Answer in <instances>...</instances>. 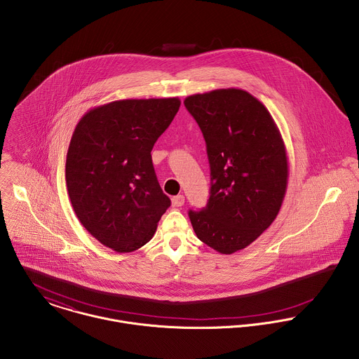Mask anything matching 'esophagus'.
<instances>
[{
	"instance_id": "34e87169",
	"label": "esophagus",
	"mask_w": 359,
	"mask_h": 359,
	"mask_svg": "<svg viewBox=\"0 0 359 359\" xmlns=\"http://www.w3.org/2000/svg\"><path fill=\"white\" fill-rule=\"evenodd\" d=\"M184 203H185L184 195H177V196H174V198L171 199V205H172V207H181V205H184Z\"/></svg>"
}]
</instances>
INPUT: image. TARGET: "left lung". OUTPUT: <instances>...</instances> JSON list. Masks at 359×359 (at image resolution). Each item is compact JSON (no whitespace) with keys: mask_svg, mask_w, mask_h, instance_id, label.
I'll use <instances>...</instances> for the list:
<instances>
[{"mask_svg":"<svg viewBox=\"0 0 359 359\" xmlns=\"http://www.w3.org/2000/svg\"><path fill=\"white\" fill-rule=\"evenodd\" d=\"M184 103L203 133L211 177L207 205L189 210V218L203 243L232 255L280 210L289 178L285 142L268 109L245 90H214Z\"/></svg>","mask_w":359,"mask_h":359,"instance_id":"obj_1","label":"left lung"}]
</instances>
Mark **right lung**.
I'll return each mask as SVG.
<instances>
[{
  "label": "right lung",
  "instance_id": "add662e5",
  "mask_svg": "<svg viewBox=\"0 0 359 359\" xmlns=\"http://www.w3.org/2000/svg\"><path fill=\"white\" fill-rule=\"evenodd\" d=\"M178 98L121 100L88 110L66 156V187L83 226L117 252L147 245L171 202L157 182L152 149Z\"/></svg>",
  "mask_w": 359,
  "mask_h": 359
}]
</instances>
